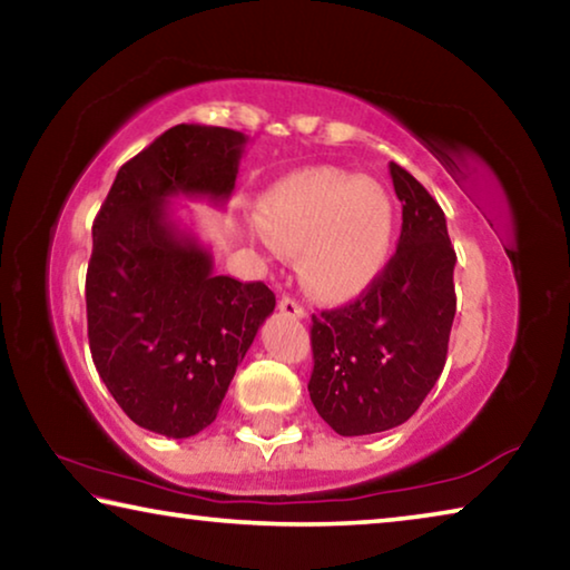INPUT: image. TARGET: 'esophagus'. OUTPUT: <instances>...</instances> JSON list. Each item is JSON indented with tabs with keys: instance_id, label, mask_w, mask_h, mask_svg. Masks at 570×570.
Returning a JSON list of instances; mask_svg holds the SVG:
<instances>
[{
	"instance_id": "obj_1",
	"label": "esophagus",
	"mask_w": 570,
	"mask_h": 570,
	"mask_svg": "<svg viewBox=\"0 0 570 570\" xmlns=\"http://www.w3.org/2000/svg\"><path fill=\"white\" fill-rule=\"evenodd\" d=\"M278 312H282L284 316H292V320H304L306 316L304 306L298 304L294 296H282V302H278Z\"/></svg>"
}]
</instances>
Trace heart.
<instances>
[{"label":"heart","instance_id":"obj_1","mask_svg":"<svg viewBox=\"0 0 570 570\" xmlns=\"http://www.w3.org/2000/svg\"><path fill=\"white\" fill-rule=\"evenodd\" d=\"M266 240L302 254V282L324 302L362 294L390 262L394 206L380 183L340 168L278 180L258 204Z\"/></svg>","mask_w":570,"mask_h":570}]
</instances>
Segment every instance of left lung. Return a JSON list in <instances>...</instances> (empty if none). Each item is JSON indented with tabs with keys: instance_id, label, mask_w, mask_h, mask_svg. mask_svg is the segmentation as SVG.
Masks as SVG:
<instances>
[{
	"instance_id": "left-lung-1",
	"label": "left lung",
	"mask_w": 570,
	"mask_h": 570,
	"mask_svg": "<svg viewBox=\"0 0 570 570\" xmlns=\"http://www.w3.org/2000/svg\"><path fill=\"white\" fill-rule=\"evenodd\" d=\"M390 176L402 200L397 254L356 302L312 316L308 397L344 438L392 430L417 412L445 366L455 320L445 214L397 163Z\"/></svg>"
}]
</instances>
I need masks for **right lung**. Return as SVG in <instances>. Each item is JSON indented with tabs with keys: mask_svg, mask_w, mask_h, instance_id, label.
Masks as SVG:
<instances>
[{
	"mask_svg": "<svg viewBox=\"0 0 570 570\" xmlns=\"http://www.w3.org/2000/svg\"><path fill=\"white\" fill-rule=\"evenodd\" d=\"M246 135L176 125L125 163L92 224L85 282L95 370L128 417L166 438L216 420L238 362L276 296L214 274V256L180 228L173 198L224 206Z\"/></svg>",
	"mask_w": 570,
	"mask_h": 570,
	"instance_id": "add662e5",
	"label": "right lung"
}]
</instances>
